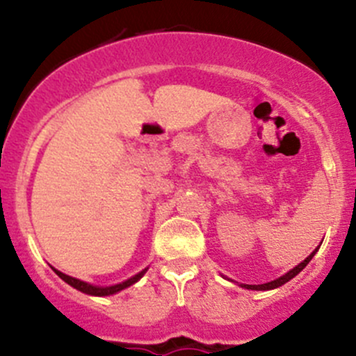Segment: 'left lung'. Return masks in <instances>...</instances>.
<instances>
[{
    "label": "left lung",
    "instance_id": "1",
    "mask_svg": "<svg viewBox=\"0 0 356 356\" xmlns=\"http://www.w3.org/2000/svg\"><path fill=\"white\" fill-rule=\"evenodd\" d=\"M317 250H318V248H315V250L312 252V254H310L309 257H307L305 260H303V262H300L298 266L293 267L291 270H288L286 274H283V276L277 277V280L270 281V283H264V284H240V286H241V288H247V289H255V291H267V289H274V288L283 286L284 283H288L289 280H293V277H295L296 274L302 273L303 267H307V264H309L310 260H312V257H314L315 252H317Z\"/></svg>",
    "mask_w": 356,
    "mask_h": 356
}]
</instances>
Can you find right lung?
<instances>
[{
	"label": "right lung",
	"mask_w": 356,
	"mask_h": 356,
	"mask_svg": "<svg viewBox=\"0 0 356 356\" xmlns=\"http://www.w3.org/2000/svg\"><path fill=\"white\" fill-rule=\"evenodd\" d=\"M145 270H147V269L140 270V273L135 274L134 277H130V280L123 281V283H120V284H115V286H94V284L86 283V281H80V280H76V277L67 276V274L60 273V270H56V269H54V273H56L58 276H60L61 280L65 281V283H68L70 286H73L75 289H79V291L86 293V295H92V296H109V295H115V293L122 291V289L131 286V284L137 283V281L140 280L142 276H144Z\"/></svg>",
	"instance_id": "add662e5"
}]
</instances>
